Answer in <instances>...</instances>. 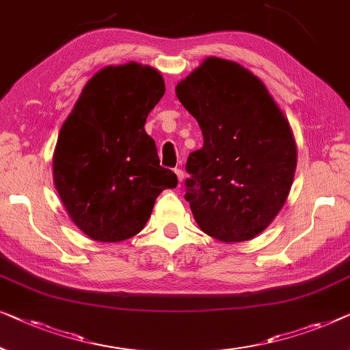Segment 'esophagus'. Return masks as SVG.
<instances>
[{"mask_svg":"<svg viewBox=\"0 0 350 350\" xmlns=\"http://www.w3.org/2000/svg\"><path fill=\"white\" fill-rule=\"evenodd\" d=\"M174 173H176V176H177V179H179V182L184 180V171H182L180 168H176Z\"/></svg>","mask_w":350,"mask_h":350,"instance_id":"esophagus-1","label":"esophagus"}]
</instances>
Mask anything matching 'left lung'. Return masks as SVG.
<instances>
[{
	"instance_id": "left-lung-1",
	"label": "left lung",
	"mask_w": 350,
	"mask_h": 350,
	"mask_svg": "<svg viewBox=\"0 0 350 350\" xmlns=\"http://www.w3.org/2000/svg\"><path fill=\"white\" fill-rule=\"evenodd\" d=\"M203 147L185 170V200L206 234L241 243L262 233L282 208L297 168L288 120L257 76L209 57L177 83Z\"/></svg>"
}]
</instances>
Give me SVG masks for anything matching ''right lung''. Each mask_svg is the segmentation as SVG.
Masks as SVG:
<instances>
[{
	"instance_id": "right-lung-1",
	"label": "right lung",
	"mask_w": 350,
	"mask_h": 350,
	"mask_svg": "<svg viewBox=\"0 0 350 350\" xmlns=\"http://www.w3.org/2000/svg\"><path fill=\"white\" fill-rule=\"evenodd\" d=\"M163 95L154 68L107 66L87 82L62 126L53 182L71 220L92 239L117 243L137 234L157 196L177 185L144 130Z\"/></svg>"
}]
</instances>
